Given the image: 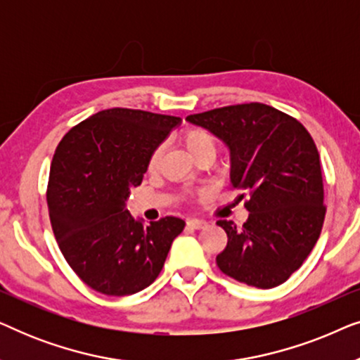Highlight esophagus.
Listing matches in <instances>:
<instances>
[{"mask_svg": "<svg viewBox=\"0 0 360 360\" xmlns=\"http://www.w3.org/2000/svg\"><path fill=\"white\" fill-rule=\"evenodd\" d=\"M186 224H188L191 229H205V228H208V223H206V221L196 219V218L188 219V221H186Z\"/></svg>", "mask_w": 360, "mask_h": 360, "instance_id": "34e87169", "label": "esophagus"}]
</instances>
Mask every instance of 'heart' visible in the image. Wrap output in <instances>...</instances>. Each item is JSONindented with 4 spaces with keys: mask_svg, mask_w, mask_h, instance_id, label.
Returning a JSON list of instances; mask_svg holds the SVG:
<instances>
[{
    "mask_svg": "<svg viewBox=\"0 0 360 360\" xmlns=\"http://www.w3.org/2000/svg\"><path fill=\"white\" fill-rule=\"evenodd\" d=\"M179 142L184 146V149L188 152L191 159H198L201 155H214L216 147H218V142H216V137L211 134L210 131L203 129V127H185L184 131H180L179 134ZM160 147H155L154 150L150 152L149 159H147V169L150 172L155 170L157 164L160 160Z\"/></svg>",
    "mask_w": 360,
    "mask_h": 360,
    "instance_id": "b5f03b06",
    "label": "heart"
}]
</instances>
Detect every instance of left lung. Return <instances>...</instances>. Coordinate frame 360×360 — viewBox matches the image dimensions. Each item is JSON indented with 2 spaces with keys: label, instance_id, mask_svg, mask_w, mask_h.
Instances as JSON below:
<instances>
[{
  "label": "left lung",
  "instance_id": "obj_1",
  "mask_svg": "<svg viewBox=\"0 0 360 360\" xmlns=\"http://www.w3.org/2000/svg\"><path fill=\"white\" fill-rule=\"evenodd\" d=\"M186 121L228 146L231 185L250 193L243 226L216 223L228 234L216 257L219 270L257 288L287 282L311 252L326 214L313 137L295 117L262 103L216 108Z\"/></svg>",
  "mask_w": 360,
  "mask_h": 360
}]
</instances>
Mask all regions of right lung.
<instances>
[{"label": "right lung", "instance_id": "add662e5", "mask_svg": "<svg viewBox=\"0 0 360 360\" xmlns=\"http://www.w3.org/2000/svg\"><path fill=\"white\" fill-rule=\"evenodd\" d=\"M180 122L175 116L111 108L58 142L47 186L53 236L73 272L96 292L124 297L149 287L185 228L175 216L144 226L126 210L150 152Z\"/></svg>", "mask_w": 360, "mask_h": 360}]
</instances>
